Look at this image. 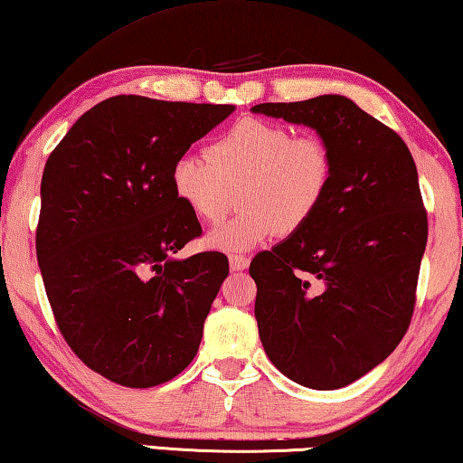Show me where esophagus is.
I'll list each match as a JSON object with an SVG mask.
<instances>
[{
    "label": "esophagus",
    "instance_id": "esophagus-1",
    "mask_svg": "<svg viewBox=\"0 0 463 463\" xmlns=\"http://www.w3.org/2000/svg\"><path fill=\"white\" fill-rule=\"evenodd\" d=\"M231 270L232 272H241L250 266V258L247 255H231Z\"/></svg>",
    "mask_w": 463,
    "mask_h": 463
}]
</instances>
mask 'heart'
Instances as JSON below:
<instances>
[{
  "label": "heart",
  "instance_id": "heart-1",
  "mask_svg": "<svg viewBox=\"0 0 463 463\" xmlns=\"http://www.w3.org/2000/svg\"><path fill=\"white\" fill-rule=\"evenodd\" d=\"M172 189L203 224H218L239 189L241 213L208 237L220 251H247L272 234L299 232L335 181V156L320 135H293L279 122L243 118L208 145V157L181 156Z\"/></svg>",
  "mask_w": 463,
  "mask_h": 463
}]
</instances>
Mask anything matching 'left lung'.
I'll list each match as a JSON object with an SVG mask.
<instances>
[{
	"label": "left lung",
	"mask_w": 463,
	"mask_h": 463,
	"mask_svg": "<svg viewBox=\"0 0 463 463\" xmlns=\"http://www.w3.org/2000/svg\"><path fill=\"white\" fill-rule=\"evenodd\" d=\"M251 109L312 127L333 149L322 208L255 255L250 274L270 362L309 389H341L386 360L410 328L429 239L416 162L395 130L343 95Z\"/></svg>",
	"instance_id": "8db88e82"
}]
</instances>
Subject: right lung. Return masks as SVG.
I'll return each mask as SVG.
<instances>
[{"label":"right lung","mask_w":463,"mask_h":463,"mask_svg":"<svg viewBox=\"0 0 463 463\" xmlns=\"http://www.w3.org/2000/svg\"><path fill=\"white\" fill-rule=\"evenodd\" d=\"M232 109L116 95L82 114L45 164L34 241L47 299L68 347L116 384L168 383L197 354L229 260L172 258L202 226L170 175Z\"/></svg>","instance_id":"1"}]
</instances>
